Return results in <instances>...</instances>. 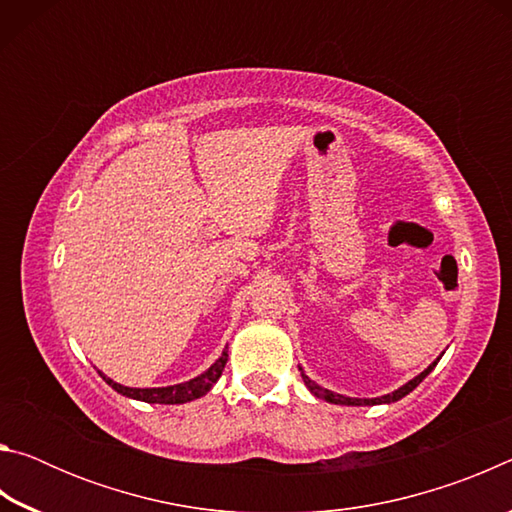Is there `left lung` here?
<instances>
[{
  "instance_id": "8db88e82",
  "label": "left lung",
  "mask_w": 512,
  "mask_h": 512,
  "mask_svg": "<svg viewBox=\"0 0 512 512\" xmlns=\"http://www.w3.org/2000/svg\"><path fill=\"white\" fill-rule=\"evenodd\" d=\"M440 357H443V354H440ZM440 357L433 361V363H429L427 368H424L418 377H413L411 381H406L404 386H400L397 388V391H393V393H386V395H381V397H348V395H341V393H334V391H327V388H323L320 384H316L314 379H309L307 375H305V370H302L300 366V375H302V381H305V386L309 388L311 393H314L316 397H320V400H325V402H329V404H341V406H377V404H393V402H397V400H402V397H406L409 395L415 386H420V381L429 375V372L436 368V363L440 361Z\"/></svg>"
}]
</instances>
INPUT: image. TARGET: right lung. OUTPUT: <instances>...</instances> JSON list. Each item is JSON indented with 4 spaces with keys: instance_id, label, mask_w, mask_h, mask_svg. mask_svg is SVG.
Wrapping results in <instances>:
<instances>
[{
    "instance_id": "1",
    "label": "right lung",
    "mask_w": 512,
    "mask_h": 512,
    "mask_svg": "<svg viewBox=\"0 0 512 512\" xmlns=\"http://www.w3.org/2000/svg\"><path fill=\"white\" fill-rule=\"evenodd\" d=\"M225 363H228V350H223L221 357L216 359L205 372H201L198 377L183 381V384L160 386V388H131V386L117 384V381H112L110 377L103 375V372H99V375L106 379V384L115 388L119 395L131 397V400H140V402H149V404H185V402H194V400H198V397L210 393V388L216 384V381H219Z\"/></svg>"
}]
</instances>
